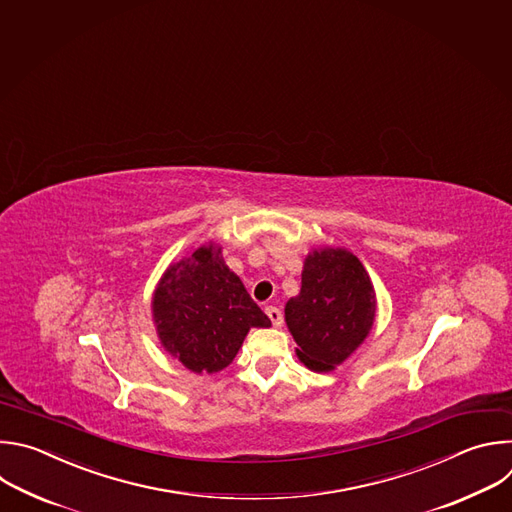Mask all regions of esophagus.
I'll return each instance as SVG.
<instances>
[{"mask_svg":"<svg viewBox=\"0 0 512 512\" xmlns=\"http://www.w3.org/2000/svg\"><path fill=\"white\" fill-rule=\"evenodd\" d=\"M266 315H268V319L272 321L274 327H282L284 317H282V311H280V309H276V306H266Z\"/></svg>","mask_w":512,"mask_h":512,"instance_id":"obj_1","label":"esophagus"}]
</instances>
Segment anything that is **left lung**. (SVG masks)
Wrapping results in <instances>:
<instances>
[{"label": "left lung", "mask_w": 512, "mask_h": 512, "mask_svg": "<svg viewBox=\"0 0 512 512\" xmlns=\"http://www.w3.org/2000/svg\"><path fill=\"white\" fill-rule=\"evenodd\" d=\"M377 311L371 278L345 248H319L304 258L300 292L284 306L298 359L313 371L341 365L369 335Z\"/></svg>", "instance_id": "obj_1"}]
</instances>
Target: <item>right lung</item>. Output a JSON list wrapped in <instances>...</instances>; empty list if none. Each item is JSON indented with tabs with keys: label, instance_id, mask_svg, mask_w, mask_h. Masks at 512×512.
<instances>
[{
	"label": "right lung",
	"instance_id": "right-lung-1",
	"mask_svg": "<svg viewBox=\"0 0 512 512\" xmlns=\"http://www.w3.org/2000/svg\"><path fill=\"white\" fill-rule=\"evenodd\" d=\"M151 306L161 345L193 373L222 371L252 327H270L242 280L226 266L216 242L173 262L161 276Z\"/></svg>",
	"mask_w": 512,
	"mask_h": 512
}]
</instances>
